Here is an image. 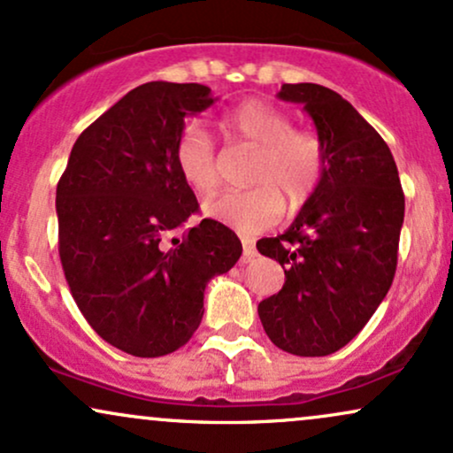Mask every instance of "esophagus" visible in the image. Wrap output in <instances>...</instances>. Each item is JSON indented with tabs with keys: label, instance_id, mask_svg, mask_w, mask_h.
Returning a JSON list of instances; mask_svg holds the SVG:
<instances>
[{
	"label": "esophagus",
	"instance_id": "esophagus-1",
	"mask_svg": "<svg viewBox=\"0 0 453 453\" xmlns=\"http://www.w3.org/2000/svg\"><path fill=\"white\" fill-rule=\"evenodd\" d=\"M242 246H243V257H242V260H243V263H250V260L257 257V248H254V242H252V239L243 237V239H242Z\"/></svg>",
	"mask_w": 453,
	"mask_h": 453
}]
</instances>
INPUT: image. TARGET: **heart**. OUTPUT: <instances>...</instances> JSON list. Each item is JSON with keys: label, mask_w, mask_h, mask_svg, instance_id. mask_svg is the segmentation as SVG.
<instances>
[{"label": "heart", "mask_w": 453, "mask_h": 453, "mask_svg": "<svg viewBox=\"0 0 453 453\" xmlns=\"http://www.w3.org/2000/svg\"><path fill=\"white\" fill-rule=\"evenodd\" d=\"M222 129L235 142L257 146L250 165L248 190H225L207 196L201 210L207 218L243 235L265 231L280 220L284 200L299 207L313 195L326 167V150L316 131L296 129L284 110L260 99H248L222 116ZM173 165L196 193L218 184L216 143L203 127L188 122L173 143Z\"/></svg>", "instance_id": "heart-1"}]
</instances>
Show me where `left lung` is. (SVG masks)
Wrapping results in <instances>:
<instances>
[{
	"label": "left lung",
	"instance_id": "1",
	"mask_svg": "<svg viewBox=\"0 0 453 453\" xmlns=\"http://www.w3.org/2000/svg\"><path fill=\"white\" fill-rule=\"evenodd\" d=\"M278 97L311 116L326 167L288 231L257 243L286 273L258 316L284 352L328 356L363 331L390 290L405 195L388 143L342 95L301 82Z\"/></svg>",
	"mask_w": 453,
	"mask_h": 453
}]
</instances>
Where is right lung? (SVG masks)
I'll list each match as a JSON object with an SVG mask.
<instances>
[{
  "mask_svg": "<svg viewBox=\"0 0 453 453\" xmlns=\"http://www.w3.org/2000/svg\"><path fill=\"white\" fill-rule=\"evenodd\" d=\"M214 101L195 82L129 90L80 133L57 184L58 257L73 301L104 342L131 356L182 348L203 318L207 281L242 257L220 222L182 231L199 203L173 143L186 116Z\"/></svg>",
  "mask_w": 453,
  "mask_h": 453,
  "instance_id": "add662e5",
  "label": "right lung"
}]
</instances>
